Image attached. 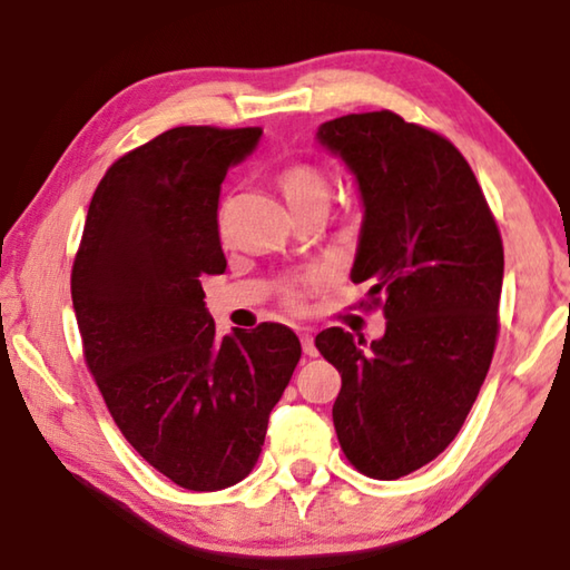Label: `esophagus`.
<instances>
[{
  "mask_svg": "<svg viewBox=\"0 0 570 570\" xmlns=\"http://www.w3.org/2000/svg\"><path fill=\"white\" fill-rule=\"evenodd\" d=\"M302 350L306 356H316V346H314V336L308 332H302Z\"/></svg>",
  "mask_w": 570,
  "mask_h": 570,
  "instance_id": "34e87169",
  "label": "esophagus"
}]
</instances>
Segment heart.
I'll use <instances>...</instances> for the list:
<instances>
[{"mask_svg":"<svg viewBox=\"0 0 570 570\" xmlns=\"http://www.w3.org/2000/svg\"><path fill=\"white\" fill-rule=\"evenodd\" d=\"M276 186L284 193L286 204L292 210L302 208L312 200H326L330 196V186H326L324 173L312 166V163H292V166L282 168L276 176ZM282 296L288 306H302L304 304V292L298 282H288L282 288Z\"/></svg>","mask_w":570,"mask_h":570,"instance_id":"obj_1","label":"heart"}]
</instances>
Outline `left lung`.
I'll return each mask as SVG.
<instances>
[{"mask_svg":"<svg viewBox=\"0 0 570 570\" xmlns=\"http://www.w3.org/2000/svg\"><path fill=\"white\" fill-rule=\"evenodd\" d=\"M356 176L364 204L352 282H370L387 330L332 326L316 350L342 374L332 417L346 460L397 480L445 450L485 382L498 342L503 238L475 173L440 132L397 112L344 115L316 132Z\"/></svg>","mask_w":570,"mask_h":570,"instance_id":"1","label":"left lung"}]
</instances>
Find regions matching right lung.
I'll list each match as a JSON object with an SVG mask.
<instances>
[{"label": "right lung", "mask_w": 570, "mask_h": 570, "mask_svg": "<svg viewBox=\"0 0 570 570\" xmlns=\"http://www.w3.org/2000/svg\"><path fill=\"white\" fill-rule=\"evenodd\" d=\"M262 128L180 125L125 153L95 188L72 264L82 354L125 440L186 490L254 470L302 356L284 324L218 336L200 286L224 274L218 196Z\"/></svg>", "instance_id": "add662e5"}]
</instances>
